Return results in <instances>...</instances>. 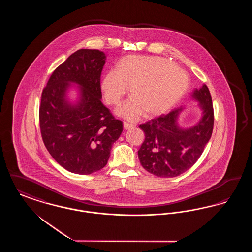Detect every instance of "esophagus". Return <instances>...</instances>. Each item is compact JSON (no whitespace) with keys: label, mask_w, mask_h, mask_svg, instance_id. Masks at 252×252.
<instances>
[{"label":"esophagus","mask_w":252,"mask_h":252,"mask_svg":"<svg viewBox=\"0 0 252 252\" xmlns=\"http://www.w3.org/2000/svg\"><path fill=\"white\" fill-rule=\"evenodd\" d=\"M133 125L132 124H129V123H127V122H124V129H126V130H127V129H130V128H133Z\"/></svg>","instance_id":"1"}]
</instances>
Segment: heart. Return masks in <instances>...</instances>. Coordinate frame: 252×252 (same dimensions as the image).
<instances>
[{
    "label": "heart",
    "instance_id": "obj_1",
    "mask_svg": "<svg viewBox=\"0 0 252 252\" xmlns=\"http://www.w3.org/2000/svg\"><path fill=\"white\" fill-rule=\"evenodd\" d=\"M129 86L131 98L116 112L127 120L138 119L143 112L158 115L167 112L185 95L189 78L171 61L157 57L126 56L119 60L115 71L106 72L101 81L105 100L118 105Z\"/></svg>",
    "mask_w": 252,
    "mask_h": 252
}]
</instances>
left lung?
Masks as SVG:
<instances>
[{
  "label": "left lung",
  "mask_w": 252,
  "mask_h": 252,
  "mask_svg": "<svg viewBox=\"0 0 252 252\" xmlns=\"http://www.w3.org/2000/svg\"><path fill=\"white\" fill-rule=\"evenodd\" d=\"M192 98L201 109L200 119L189 127L179 123L184 108H176L167 115L140 125L145 135L138 151L142 166L160 178H174L192 167L203 153L214 128V108L206 85L195 89Z\"/></svg>",
  "instance_id": "obj_1"
}]
</instances>
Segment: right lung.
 Masks as SVG:
<instances>
[{"label":"right lung","mask_w":252,"mask_h":252,"mask_svg":"<svg viewBox=\"0 0 252 252\" xmlns=\"http://www.w3.org/2000/svg\"><path fill=\"white\" fill-rule=\"evenodd\" d=\"M106 54L80 49L52 73L42 91L39 126L43 143L56 161L69 172L90 175L105 167L110 150L123 131L101 102L100 77ZM77 84L79 97L67 93Z\"/></svg>","instance_id":"right-lung-1"}]
</instances>
